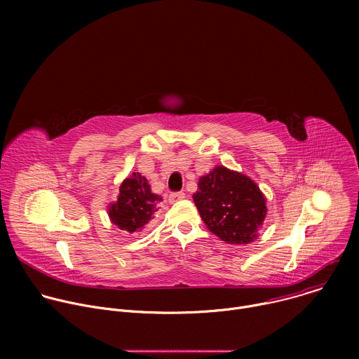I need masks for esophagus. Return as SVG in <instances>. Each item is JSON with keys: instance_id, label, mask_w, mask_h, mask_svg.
Segmentation results:
<instances>
[{"instance_id": "esophagus-1", "label": "esophagus", "mask_w": 359, "mask_h": 359, "mask_svg": "<svg viewBox=\"0 0 359 359\" xmlns=\"http://www.w3.org/2000/svg\"><path fill=\"white\" fill-rule=\"evenodd\" d=\"M186 197V194L183 191H175L169 196V201L170 203H175V201H179V200H183Z\"/></svg>"}]
</instances>
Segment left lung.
Here are the masks:
<instances>
[{
    "instance_id": "1",
    "label": "left lung",
    "mask_w": 359,
    "mask_h": 359,
    "mask_svg": "<svg viewBox=\"0 0 359 359\" xmlns=\"http://www.w3.org/2000/svg\"><path fill=\"white\" fill-rule=\"evenodd\" d=\"M193 200L204 224L229 244L251 243L267 213L257 184L224 166L200 177Z\"/></svg>"
}]
</instances>
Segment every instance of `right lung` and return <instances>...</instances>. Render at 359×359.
I'll list each match as a JSON object with an SVG mask.
<instances>
[{"label": "right lung", "mask_w": 359, "mask_h": 359, "mask_svg": "<svg viewBox=\"0 0 359 359\" xmlns=\"http://www.w3.org/2000/svg\"><path fill=\"white\" fill-rule=\"evenodd\" d=\"M161 200L159 194L151 193L144 176L135 172L122 182L118 201L109 206V217L118 229L133 234L153 219L151 215L158 212L156 203Z\"/></svg>", "instance_id": "add662e5"}]
</instances>
